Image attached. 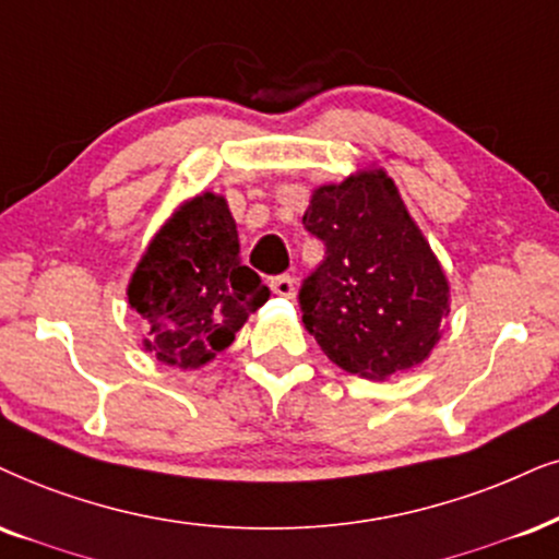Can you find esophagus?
Segmentation results:
<instances>
[{"mask_svg":"<svg viewBox=\"0 0 559 559\" xmlns=\"http://www.w3.org/2000/svg\"><path fill=\"white\" fill-rule=\"evenodd\" d=\"M271 288H273V294L292 299V296L296 294V281L292 278V275H275V278H271Z\"/></svg>","mask_w":559,"mask_h":559,"instance_id":"obj_1","label":"esophagus"}]
</instances>
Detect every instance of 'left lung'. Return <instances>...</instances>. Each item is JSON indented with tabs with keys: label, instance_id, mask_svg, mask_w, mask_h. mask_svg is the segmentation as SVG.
Returning a JSON list of instances; mask_svg holds the SVG:
<instances>
[{
	"label": "left lung",
	"instance_id": "left-lung-1",
	"mask_svg": "<svg viewBox=\"0 0 559 559\" xmlns=\"http://www.w3.org/2000/svg\"><path fill=\"white\" fill-rule=\"evenodd\" d=\"M304 229L324 260L304 278V328L324 356L364 379L426 361L449 314V281L384 169L320 186Z\"/></svg>",
	"mask_w": 559,
	"mask_h": 559
}]
</instances>
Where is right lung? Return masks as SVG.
Here are the masks:
<instances>
[{"instance_id":"1","label":"right lung","mask_w":559,"mask_h":559,"mask_svg":"<svg viewBox=\"0 0 559 559\" xmlns=\"http://www.w3.org/2000/svg\"><path fill=\"white\" fill-rule=\"evenodd\" d=\"M267 296L239 260L237 224L216 193L190 198L167 218L129 284L131 309L150 324L144 350L178 369L214 361Z\"/></svg>"}]
</instances>
